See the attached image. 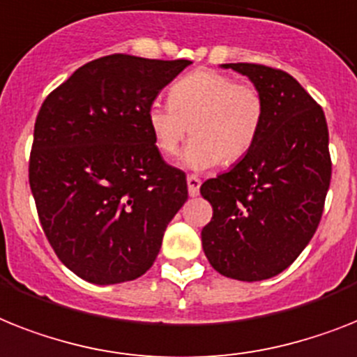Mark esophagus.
Listing matches in <instances>:
<instances>
[{
    "instance_id": "obj_1",
    "label": "esophagus",
    "mask_w": 357,
    "mask_h": 357,
    "mask_svg": "<svg viewBox=\"0 0 357 357\" xmlns=\"http://www.w3.org/2000/svg\"><path fill=\"white\" fill-rule=\"evenodd\" d=\"M188 191L191 197H197L200 191V178L195 175H188Z\"/></svg>"
}]
</instances>
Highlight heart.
Returning a JSON list of instances; mask_svg holds the SVG:
<instances>
[{"label":"heart","mask_w":357,"mask_h":357,"mask_svg":"<svg viewBox=\"0 0 357 357\" xmlns=\"http://www.w3.org/2000/svg\"><path fill=\"white\" fill-rule=\"evenodd\" d=\"M264 119V102L252 84L217 70H191L169 87V104L147 109V128L162 157H173L188 135L184 166L208 169L234 164L253 147Z\"/></svg>","instance_id":"1"}]
</instances>
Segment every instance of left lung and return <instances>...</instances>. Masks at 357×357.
<instances>
[{
	"instance_id": "1",
	"label": "left lung",
	"mask_w": 357,
	"mask_h": 357,
	"mask_svg": "<svg viewBox=\"0 0 357 357\" xmlns=\"http://www.w3.org/2000/svg\"><path fill=\"white\" fill-rule=\"evenodd\" d=\"M264 102L253 147L228 173L200 185L213 208L202 248L226 278L263 281L287 270L319 226L332 160L325 113L294 76L261 63H226Z\"/></svg>"
}]
</instances>
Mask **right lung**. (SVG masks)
<instances>
[{
  "instance_id": "1",
  "label": "right lung",
  "mask_w": 357,
  "mask_h": 357,
  "mask_svg": "<svg viewBox=\"0 0 357 357\" xmlns=\"http://www.w3.org/2000/svg\"><path fill=\"white\" fill-rule=\"evenodd\" d=\"M190 63L109 54L43 100L29 182L47 241L78 278L116 284L144 275L188 200L184 172L153 144L147 109Z\"/></svg>"
}]
</instances>
